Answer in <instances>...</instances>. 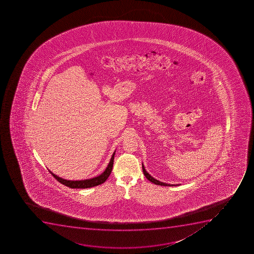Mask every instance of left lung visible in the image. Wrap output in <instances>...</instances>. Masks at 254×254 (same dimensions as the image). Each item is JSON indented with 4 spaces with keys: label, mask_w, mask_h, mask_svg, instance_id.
Instances as JSON below:
<instances>
[{
    "label": "left lung",
    "mask_w": 254,
    "mask_h": 254,
    "mask_svg": "<svg viewBox=\"0 0 254 254\" xmlns=\"http://www.w3.org/2000/svg\"><path fill=\"white\" fill-rule=\"evenodd\" d=\"M142 171H143L144 175L146 176V179L148 180V181H151L152 183L155 184V185H158V186H173L174 185H170V184L163 183V182H161V181H157L156 179L153 178L152 176L150 175V174L147 173L146 172V170H145V167H144L143 164H142ZM176 186H179V185H176Z\"/></svg>",
    "instance_id": "obj_1"
}]
</instances>
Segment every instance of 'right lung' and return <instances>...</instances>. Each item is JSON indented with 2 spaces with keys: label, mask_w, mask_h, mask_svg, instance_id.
<instances>
[{
  "label": "right lung",
  "mask_w": 254,
  "mask_h": 254,
  "mask_svg": "<svg viewBox=\"0 0 254 254\" xmlns=\"http://www.w3.org/2000/svg\"><path fill=\"white\" fill-rule=\"evenodd\" d=\"M114 155H115V152H114L113 156H112L110 162L108 164V167L106 168L104 172L101 174L100 176L94 177V178L88 179V180H84V181H67V180H64V179H62L61 178V177H59V176H56V175L52 173L51 171H50V173H51V175H52V176H53L54 177H55V178L60 182V183L63 184V185L68 186L69 188H91V187H93V186H98V185L104 183V182L107 181V179L108 178V176H110L112 170H113V161H114Z\"/></svg>",
  "instance_id": "obj_1"
}]
</instances>
